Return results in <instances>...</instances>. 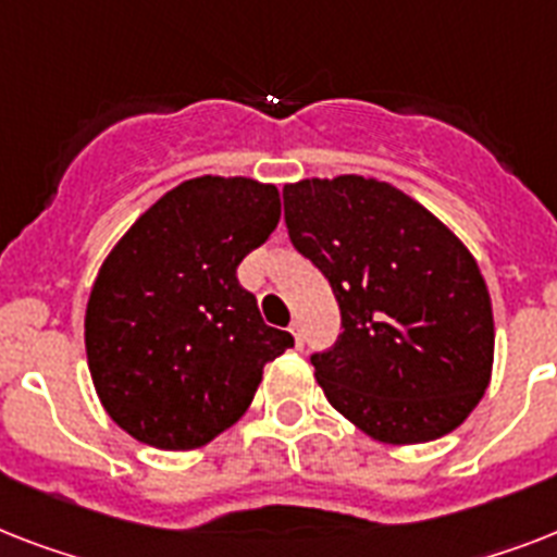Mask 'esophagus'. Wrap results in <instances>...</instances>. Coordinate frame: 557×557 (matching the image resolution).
<instances>
[{
    "instance_id": "obj_1",
    "label": "esophagus",
    "mask_w": 557,
    "mask_h": 557,
    "mask_svg": "<svg viewBox=\"0 0 557 557\" xmlns=\"http://www.w3.org/2000/svg\"><path fill=\"white\" fill-rule=\"evenodd\" d=\"M288 332H292V335H295V344H297V347H304V344H306L304 323H300V321H292V326H288Z\"/></svg>"
}]
</instances>
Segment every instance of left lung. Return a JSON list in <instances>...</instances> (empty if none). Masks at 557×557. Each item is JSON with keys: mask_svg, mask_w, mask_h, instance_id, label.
<instances>
[{"mask_svg": "<svg viewBox=\"0 0 557 557\" xmlns=\"http://www.w3.org/2000/svg\"><path fill=\"white\" fill-rule=\"evenodd\" d=\"M288 239L330 280L341 335L314 352L330 405L387 445L440 440L492 381L494 318L466 245L407 193L364 176L283 187Z\"/></svg>", "mask_w": 557, "mask_h": 557, "instance_id": "8db88e82", "label": "left lung"}]
</instances>
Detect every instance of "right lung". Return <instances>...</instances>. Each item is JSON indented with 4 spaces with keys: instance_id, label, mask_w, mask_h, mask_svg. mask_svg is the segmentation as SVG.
Returning <instances> with one entry per match:
<instances>
[{
    "instance_id": "1",
    "label": "right lung",
    "mask_w": 557,
    "mask_h": 557,
    "mask_svg": "<svg viewBox=\"0 0 557 557\" xmlns=\"http://www.w3.org/2000/svg\"><path fill=\"white\" fill-rule=\"evenodd\" d=\"M280 222V193L199 176L109 251L86 306V358L112 422L161 450L199 448L248 410L262 367L295 347L236 280Z\"/></svg>"
}]
</instances>
